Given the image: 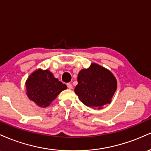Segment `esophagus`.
<instances>
[{
	"instance_id": "esophagus-1",
	"label": "esophagus",
	"mask_w": 151,
	"mask_h": 151,
	"mask_svg": "<svg viewBox=\"0 0 151 151\" xmlns=\"http://www.w3.org/2000/svg\"><path fill=\"white\" fill-rule=\"evenodd\" d=\"M67 86H68V88L69 89H73V88L71 83H67Z\"/></svg>"
}]
</instances>
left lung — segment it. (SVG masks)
I'll return each mask as SVG.
<instances>
[{"label": "left lung", "instance_id": "left-lung-1", "mask_svg": "<svg viewBox=\"0 0 151 151\" xmlns=\"http://www.w3.org/2000/svg\"><path fill=\"white\" fill-rule=\"evenodd\" d=\"M116 88L117 81L112 73L93 63L79 72L75 93L86 106L101 109L111 103Z\"/></svg>", "mask_w": 151, "mask_h": 151}]
</instances>
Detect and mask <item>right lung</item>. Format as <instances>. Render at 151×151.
Returning <instances> with one entry per match:
<instances>
[{"label":"right lung","mask_w":151,"mask_h":151,"mask_svg":"<svg viewBox=\"0 0 151 151\" xmlns=\"http://www.w3.org/2000/svg\"><path fill=\"white\" fill-rule=\"evenodd\" d=\"M26 94L30 101L42 108L48 107L58 94L67 88L48 70L38 69L29 76L25 82Z\"/></svg>","instance_id":"1"}]
</instances>
